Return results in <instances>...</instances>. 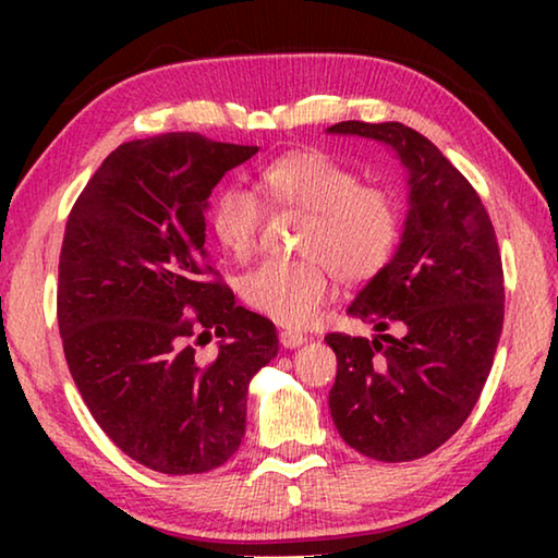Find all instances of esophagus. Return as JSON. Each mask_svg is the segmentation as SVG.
<instances>
[{
  "instance_id": "1",
  "label": "esophagus",
  "mask_w": 558,
  "mask_h": 558,
  "mask_svg": "<svg viewBox=\"0 0 558 558\" xmlns=\"http://www.w3.org/2000/svg\"><path fill=\"white\" fill-rule=\"evenodd\" d=\"M305 342H307V337L302 332H295V329H282V332H280V344L286 349H295V347L305 344Z\"/></svg>"
}]
</instances>
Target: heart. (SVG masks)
Here are the masks:
<instances>
[{
	"label": "heart",
	"instance_id": "heart-1",
	"mask_svg": "<svg viewBox=\"0 0 558 558\" xmlns=\"http://www.w3.org/2000/svg\"><path fill=\"white\" fill-rule=\"evenodd\" d=\"M260 192L272 206L307 214L292 260L268 258L241 278V295L286 327H302L332 295L335 272L362 282L391 258L401 231L399 202L391 189L359 182L352 167L317 149L272 159L260 172ZM211 231L231 258H248L258 243L263 211L241 186L219 192L211 206Z\"/></svg>",
	"mask_w": 558,
	"mask_h": 558
}]
</instances>
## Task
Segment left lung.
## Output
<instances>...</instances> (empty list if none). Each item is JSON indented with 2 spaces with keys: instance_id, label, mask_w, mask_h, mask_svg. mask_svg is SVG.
Returning a JSON list of instances; mask_svg holds the SVG:
<instances>
[{
  "instance_id": "8db88e82",
  "label": "left lung",
  "mask_w": 558,
  "mask_h": 558,
  "mask_svg": "<svg viewBox=\"0 0 558 558\" xmlns=\"http://www.w3.org/2000/svg\"><path fill=\"white\" fill-rule=\"evenodd\" d=\"M332 135L376 140L409 172V216L393 258L347 313L374 337L332 332L329 411L347 446L381 462L440 448L483 393L505 323L497 235L472 184L421 132L347 120Z\"/></svg>"
}]
</instances>
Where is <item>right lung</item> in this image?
Segmentation results:
<instances>
[{"label":"right lung","mask_w":558,"mask_h":558,"mask_svg":"<svg viewBox=\"0 0 558 558\" xmlns=\"http://www.w3.org/2000/svg\"><path fill=\"white\" fill-rule=\"evenodd\" d=\"M256 153L199 132L132 140L65 221L56 305L71 376L102 433L165 475L239 450L248 384L278 354L276 325L235 305L204 248L211 189ZM211 331L220 352L202 360Z\"/></svg>","instance_id":"add662e5"}]
</instances>
